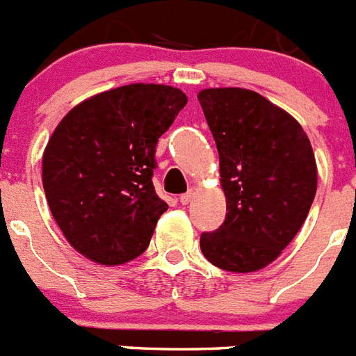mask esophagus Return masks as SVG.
<instances>
[{
	"mask_svg": "<svg viewBox=\"0 0 356 356\" xmlns=\"http://www.w3.org/2000/svg\"><path fill=\"white\" fill-rule=\"evenodd\" d=\"M193 197H194V193H193V191H188V193L181 194V196H180V203H181V205H188V203L193 201Z\"/></svg>",
	"mask_w": 356,
	"mask_h": 356,
	"instance_id": "obj_1",
	"label": "esophagus"
}]
</instances>
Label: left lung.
Here are the masks:
<instances>
[{
    "label": "left lung",
    "mask_w": 356,
    "mask_h": 356,
    "mask_svg": "<svg viewBox=\"0 0 356 356\" xmlns=\"http://www.w3.org/2000/svg\"><path fill=\"white\" fill-rule=\"evenodd\" d=\"M219 151L226 217L201 234L205 259L229 273L269 266L303 226L317 165L301 124L259 92L238 87L197 94Z\"/></svg>",
    "instance_id": "left-lung-1"
}]
</instances>
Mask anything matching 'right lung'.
I'll return each mask as SVG.
<instances>
[{
  "instance_id": "obj_1",
  "label": "right lung",
  "mask_w": 356,
  "mask_h": 356,
  "mask_svg": "<svg viewBox=\"0 0 356 356\" xmlns=\"http://www.w3.org/2000/svg\"><path fill=\"white\" fill-rule=\"evenodd\" d=\"M187 105L169 85L131 83L69 110L42 155L49 210L78 253L121 266L149 246L168 203L155 193L156 143Z\"/></svg>"
}]
</instances>
